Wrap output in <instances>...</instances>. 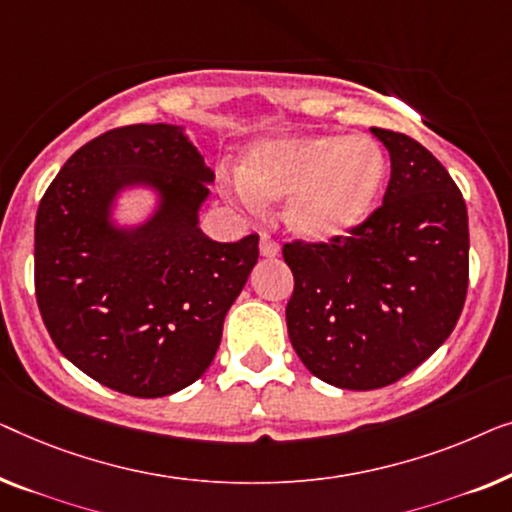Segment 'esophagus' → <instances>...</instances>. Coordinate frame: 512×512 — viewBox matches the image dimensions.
<instances>
[{
  "label": "esophagus",
  "mask_w": 512,
  "mask_h": 512,
  "mask_svg": "<svg viewBox=\"0 0 512 512\" xmlns=\"http://www.w3.org/2000/svg\"><path fill=\"white\" fill-rule=\"evenodd\" d=\"M259 253H262V257H276L280 253L278 241H273L271 236L262 234V239H259Z\"/></svg>",
  "instance_id": "esophagus-1"
}]
</instances>
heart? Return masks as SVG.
Segmentation results:
<instances>
[{"label": "heart", "instance_id": "heart-1", "mask_svg": "<svg viewBox=\"0 0 512 512\" xmlns=\"http://www.w3.org/2000/svg\"><path fill=\"white\" fill-rule=\"evenodd\" d=\"M385 178L387 157L369 136H283L243 157L241 185L229 194L250 213L292 199L290 225L306 239L329 241L373 211Z\"/></svg>", "mask_w": 512, "mask_h": 512}]
</instances>
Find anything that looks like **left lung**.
<instances>
[{"label":"left lung","instance_id":"left-lung-1","mask_svg":"<svg viewBox=\"0 0 512 512\" xmlns=\"http://www.w3.org/2000/svg\"><path fill=\"white\" fill-rule=\"evenodd\" d=\"M371 132L392 160L383 204L348 234L283 246L292 348L315 378L343 390H378L417 369L452 334L469 290L459 187L422 143Z\"/></svg>","mask_w":512,"mask_h":512}]
</instances>
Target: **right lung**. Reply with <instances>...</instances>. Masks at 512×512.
<instances>
[{"label": "right lung", "mask_w": 512, "mask_h": 512, "mask_svg": "<svg viewBox=\"0 0 512 512\" xmlns=\"http://www.w3.org/2000/svg\"><path fill=\"white\" fill-rule=\"evenodd\" d=\"M213 171L174 125L99 134L64 162L34 225V292L57 350L92 380L139 399L194 383L259 257V236L206 239L197 211ZM150 182L161 213L118 233L105 211L122 184Z\"/></svg>", "instance_id": "right-lung-1"}]
</instances>
